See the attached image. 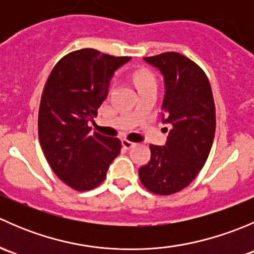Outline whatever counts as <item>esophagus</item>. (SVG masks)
<instances>
[{
	"mask_svg": "<svg viewBox=\"0 0 254 254\" xmlns=\"http://www.w3.org/2000/svg\"><path fill=\"white\" fill-rule=\"evenodd\" d=\"M122 145L124 146L125 148H131V147H134V146L136 145V143H135V142H132V141H130V140L123 139V140H122Z\"/></svg>",
	"mask_w": 254,
	"mask_h": 254,
	"instance_id": "esophagus-1",
	"label": "esophagus"
}]
</instances>
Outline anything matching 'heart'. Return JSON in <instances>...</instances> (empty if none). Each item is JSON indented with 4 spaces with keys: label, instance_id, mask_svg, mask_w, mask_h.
I'll return each instance as SVG.
<instances>
[{
    "label": "heart",
    "instance_id": "obj_1",
    "mask_svg": "<svg viewBox=\"0 0 254 254\" xmlns=\"http://www.w3.org/2000/svg\"><path fill=\"white\" fill-rule=\"evenodd\" d=\"M132 78H134L135 84H136L139 89L146 88V87L156 86L155 77L152 76V73L148 72V71L146 70L136 71V72L134 73V76H132Z\"/></svg>",
    "mask_w": 254,
    "mask_h": 254
}]
</instances>
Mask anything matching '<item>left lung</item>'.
<instances>
[{"instance_id":"8db88e82","label":"left lung","mask_w":254,"mask_h":254,"mask_svg":"<svg viewBox=\"0 0 254 254\" xmlns=\"http://www.w3.org/2000/svg\"><path fill=\"white\" fill-rule=\"evenodd\" d=\"M143 60L162 73V122L172 127L165 145H150L151 158L139 177L150 191L170 195L189 186L205 165L216 127L214 97L205 72L182 54Z\"/></svg>"}]
</instances>
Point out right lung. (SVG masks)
I'll return each instance as SVG.
<instances>
[{"mask_svg": "<svg viewBox=\"0 0 254 254\" xmlns=\"http://www.w3.org/2000/svg\"><path fill=\"white\" fill-rule=\"evenodd\" d=\"M131 58L81 49L51 71L38 115L39 141L51 170L76 190L96 188L120 153L122 142L91 132L89 122L108 96L115 71Z\"/></svg>", "mask_w": 254, "mask_h": 254, "instance_id": "obj_1", "label": "right lung"}]
</instances>
